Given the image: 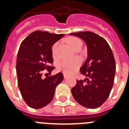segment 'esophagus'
Wrapping results in <instances>:
<instances>
[{
	"label": "esophagus",
	"instance_id": "1",
	"mask_svg": "<svg viewBox=\"0 0 129 129\" xmlns=\"http://www.w3.org/2000/svg\"><path fill=\"white\" fill-rule=\"evenodd\" d=\"M63 76H64V79H67V77H68V75L65 74H63Z\"/></svg>",
	"mask_w": 129,
	"mask_h": 129
}]
</instances>
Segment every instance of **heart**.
<instances>
[{"label": "heart", "mask_w": 129, "mask_h": 129, "mask_svg": "<svg viewBox=\"0 0 129 129\" xmlns=\"http://www.w3.org/2000/svg\"><path fill=\"white\" fill-rule=\"evenodd\" d=\"M67 42L72 49L76 48L77 46H79V45H82L81 41L76 37H69L67 39ZM57 46V43H55L52 46V54L53 56L55 55ZM80 60L77 58L72 59V60L64 59V60L59 61L57 64V68L59 71L62 72L66 74H70L77 70V68L80 66Z\"/></svg>", "instance_id": "heart-1"}]
</instances>
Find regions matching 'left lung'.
Instances as JSON below:
<instances>
[{
  "label": "left lung",
  "mask_w": 129,
  "mask_h": 129,
  "mask_svg": "<svg viewBox=\"0 0 129 129\" xmlns=\"http://www.w3.org/2000/svg\"><path fill=\"white\" fill-rule=\"evenodd\" d=\"M85 41L88 57L80 68L86 77L77 80L71 90L77 103L89 109H96L105 102L110 95L114 80L116 63L113 53L106 40L92 31L71 33Z\"/></svg>",
  "instance_id": "left-lung-1"
}]
</instances>
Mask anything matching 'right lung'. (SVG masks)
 I'll list each match as a JSON object with an SVG mask.
<instances>
[{
  "label": "right lung",
  "instance_id": "obj_1",
  "mask_svg": "<svg viewBox=\"0 0 129 129\" xmlns=\"http://www.w3.org/2000/svg\"><path fill=\"white\" fill-rule=\"evenodd\" d=\"M64 35L35 31L20 44L16 64L18 86L23 100L33 109H41L50 103L55 88L63 80L61 72L44 79L42 75L45 69L49 73L55 69L50 66L52 46Z\"/></svg>",
  "mask_w": 129,
  "mask_h": 129
}]
</instances>
